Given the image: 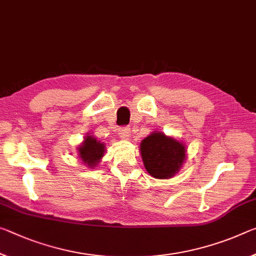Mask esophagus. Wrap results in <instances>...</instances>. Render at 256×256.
<instances>
[{"label": "esophagus", "mask_w": 256, "mask_h": 256, "mask_svg": "<svg viewBox=\"0 0 256 256\" xmlns=\"http://www.w3.org/2000/svg\"><path fill=\"white\" fill-rule=\"evenodd\" d=\"M118 136L124 140H128L130 139V128H122L118 130Z\"/></svg>", "instance_id": "obj_1"}]
</instances>
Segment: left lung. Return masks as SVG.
Instances as JSON below:
<instances>
[{
    "mask_svg": "<svg viewBox=\"0 0 256 256\" xmlns=\"http://www.w3.org/2000/svg\"><path fill=\"white\" fill-rule=\"evenodd\" d=\"M139 148L144 168L155 179H171L186 160V144L160 131H152Z\"/></svg>",
    "mask_w": 256,
    "mask_h": 256,
    "instance_id": "8db88e82",
    "label": "left lung"
}]
</instances>
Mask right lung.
<instances>
[{
	"label": "right lung",
	"mask_w": 256,
	"mask_h": 256,
	"mask_svg": "<svg viewBox=\"0 0 256 256\" xmlns=\"http://www.w3.org/2000/svg\"><path fill=\"white\" fill-rule=\"evenodd\" d=\"M77 155H78L80 160L82 162L86 168H96L98 163L102 160L106 152V144L101 142L100 140L96 139L91 133H88L84 136V140L80 142L78 147L76 148Z\"/></svg>",
	"instance_id": "right-lung-1"
}]
</instances>
